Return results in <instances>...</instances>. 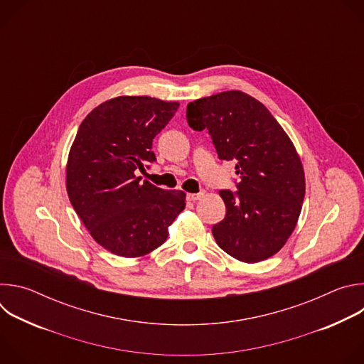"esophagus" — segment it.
Returning <instances> with one entry per match:
<instances>
[{
  "label": "esophagus",
  "mask_w": 364,
  "mask_h": 364,
  "mask_svg": "<svg viewBox=\"0 0 364 364\" xmlns=\"http://www.w3.org/2000/svg\"><path fill=\"white\" fill-rule=\"evenodd\" d=\"M203 196H204L203 191H200V193H187V198H188L190 201H196V200L201 198Z\"/></svg>",
  "instance_id": "34e87169"
}]
</instances>
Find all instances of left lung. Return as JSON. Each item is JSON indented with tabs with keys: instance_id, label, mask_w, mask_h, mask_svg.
Returning a JSON list of instances; mask_svg holds the SVG:
<instances>
[{
	"instance_id": "obj_1",
	"label": "left lung",
	"mask_w": 364,
	"mask_h": 364,
	"mask_svg": "<svg viewBox=\"0 0 364 364\" xmlns=\"http://www.w3.org/2000/svg\"><path fill=\"white\" fill-rule=\"evenodd\" d=\"M187 122L209 129L220 160L236 161L237 193L219 191L225 219L216 243L237 261H265L294 232L305 194L299 155L264 103L242 90H226L187 105Z\"/></svg>"
}]
</instances>
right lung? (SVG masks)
<instances>
[{
    "mask_svg": "<svg viewBox=\"0 0 364 364\" xmlns=\"http://www.w3.org/2000/svg\"><path fill=\"white\" fill-rule=\"evenodd\" d=\"M180 107L151 96H117L80 124L66 164V190L90 236L111 253L139 257L161 246L186 193L141 181L152 139Z\"/></svg>",
    "mask_w": 364,
    "mask_h": 364,
    "instance_id": "obj_1",
    "label": "right lung"
}]
</instances>
